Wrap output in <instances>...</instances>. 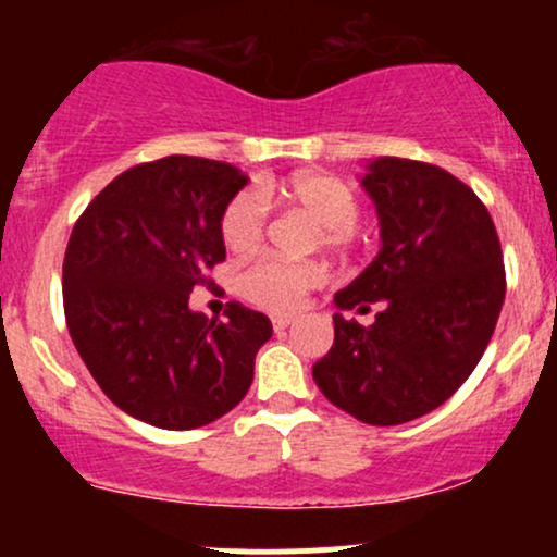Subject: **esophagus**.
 Returning <instances> with one entry per match:
<instances>
[{"label":"esophagus","instance_id":"obj_1","mask_svg":"<svg viewBox=\"0 0 557 557\" xmlns=\"http://www.w3.org/2000/svg\"><path fill=\"white\" fill-rule=\"evenodd\" d=\"M293 324V319L290 317H274L272 319V327H274V332H283V330H287Z\"/></svg>","mask_w":557,"mask_h":557}]
</instances>
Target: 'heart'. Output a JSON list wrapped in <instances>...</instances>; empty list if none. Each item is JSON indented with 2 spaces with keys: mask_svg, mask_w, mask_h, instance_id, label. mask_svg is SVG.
Wrapping results in <instances>:
<instances>
[{
  "mask_svg": "<svg viewBox=\"0 0 557 557\" xmlns=\"http://www.w3.org/2000/svg\"><path fill=\"white\" fill-rule=\"evenodd\" d=\"M270 198L298 207L317 227H322V243L341 248L354 238V222L359 216V201L354 190L341 177L327 172H304L285 185H261L246 194H238L227 203L220 220L222 243L233 253H253L264 238L267 207ZM322 283V270L314 264H283L274 259H261L243 274V293L253 304L272 311H293L311 287Z\"/></svg>",
  "mask_w": 557,
  "mask_h": 557,
  "instance_id": "obj_1",
  "label": "heart"
}]
</instances>
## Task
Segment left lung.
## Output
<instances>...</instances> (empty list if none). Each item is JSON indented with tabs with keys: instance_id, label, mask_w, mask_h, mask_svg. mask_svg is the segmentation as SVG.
<instances>
[{
	"instance_id": "8db88e82",
	"label": "left lung",
	"mask_w": 557,
	"mask_h": 557,
	"mask_svg": "<svg viewBox=\"0 0 557 557\" xmlns=\"http://www.w3.org/2000/svg\"><path fill=\"white\" fill-rule=\"evenodd\" d=\"M361 188L380 251L335 293V343L311 369L324 398L363 424L424 417L474 372L505 300L503 251L474 190L434 164L376 157ZM381 306L372 329L342 311Z\"/></svg>"
}]
</instances>
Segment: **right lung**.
Returning <instances> with one entry per match:
<instances>
[{
    "label": "right lung",
    "instance_id": "obj_1",
    "mask_svg": "<svg viewBox=\"0 0 557 557\" xmlns=\"http://www.w3.org/2000/svg\"><path fill=\"white\" fill-rule=\"evenodd\" d=\"M246 183L233 164L164 157L114 177L75 222L62 264L67 330L127 417L196 430L246 398L272 322L240 304L216 322L188 304L225 259L220 220Z\"/></svg>",
    "mask_w": 557,
    "mask_h": 557
}]
</instances>
